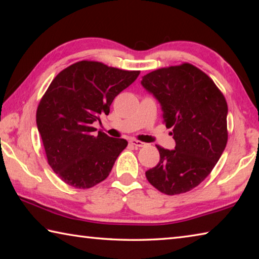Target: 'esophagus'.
<instances>
[{
	"label": "esophagus",
	"mask_w": 259,
	"mask_h": 259,
	"mask_svg": "<svg viewBox=\"0 0 259 259\" xmlns=\"http://www.w3.org/2000/svg\"><path fill=\"white\" fill-rule=\"evenodd\" d=\"M130 144L135 147H143L144 145H145V143L140 142V140H136V139H131L130 140Z\"/></svg>",
	"instance_id": "esophagus-1"
}]
</instances>
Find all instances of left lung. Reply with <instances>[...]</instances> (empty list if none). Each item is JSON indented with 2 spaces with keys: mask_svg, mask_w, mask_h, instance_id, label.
<instances>
[{
  "mask_svg": "<svg viewBox=\"0 0 259 259\" xmlns=\"http://www.w3.org/2000/svg\"><path fill=\"white\" fill-rule=\"evenodd\" d=\"M142 85L161 105L175 150L156 146L160 161L145 172L168 195L199 185L211 172L227 143V104L207 74L191 64L160 68L144 75Z\"/></svg>",
  "mask_w": 259,
  "mask_h": 259,
  "instance_id": "obj_1",
  "label": "left lung"
}]
</instances>
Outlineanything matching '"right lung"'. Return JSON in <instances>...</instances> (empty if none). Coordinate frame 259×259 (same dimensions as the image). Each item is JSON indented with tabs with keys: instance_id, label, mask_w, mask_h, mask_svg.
I'll return each mask as SVG.
<instances>
[{
	"instance_id": "1",
	"label": "right lung",
	"mask_w": 259,
	"mask_h": 259,
	"mask_svg": "<svg viewBox=\"0 0 259 259\" xmlns=\"http://www.w3.org/2000/svg\"><path fill=\"white\" fill-rule=\"evenodd\" d=\"M139 71L108 67L98 61H78L52 80L38 104L37 130L48 163L67 185L90 188L106 179L120 153L128 145L96 129L102 114Z\"/></svg>"
}]
</instances>
